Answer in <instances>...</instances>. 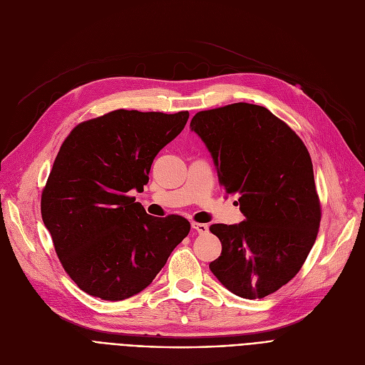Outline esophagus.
<instances>
[{
    "instance_id": "esophagus-1",
    "label": "esophagus",
    "mask_w": 365,
    "mask_h": 365,
    "mask_svg": "<svg viewBox=\"0 0 365 365\" xmlns=\"http://www.w3.org/2000/svg\"><path fill=\"white\" fill-rule=\"evenodd\" d=\"M192 227L195 229V231L200 234V235H204L208 232V225L205 223H198V222H192Z\"/></svg>"
}]
</instances>
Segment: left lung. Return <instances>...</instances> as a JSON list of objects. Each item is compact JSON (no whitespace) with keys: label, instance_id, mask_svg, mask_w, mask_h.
<instances>
[{"label":"left lung","instance_id":"8db88e82","mask_svg":"<svg viewBox=\"0 0 365 365\" xmlns=\"http://www.w3.org/2000/svg\"><path fill=\"white\" fill-rule=\"evenodd\" d=\"M190 128L245 216L238 225L210 226L222 242L210 269L240 297L269 296L296 277L318 235L321 202L309 152L294 130L252 103L201 110Z\"/></svg>","mask_w":365,"mask_h":365}]
</instances>
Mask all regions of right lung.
<instances>
[{"label": "right lung", "instance_id": "1", "mask_svg": "<svg viewBox=\"0 0 365 365\" xmlns=\"http://www.w3.org/2000/svg\"><path fill=\"white\" fill-rule=\"evenodd\" d=\"M178 113L117 109L75 125L41 194V216L63 269L103 300L140 293L165 264L190 223L149 216L128 192L143 190L157 153L183 130Z\"/></svg>", "mask_w": 365, "mask_h": 365}]
</instances>
